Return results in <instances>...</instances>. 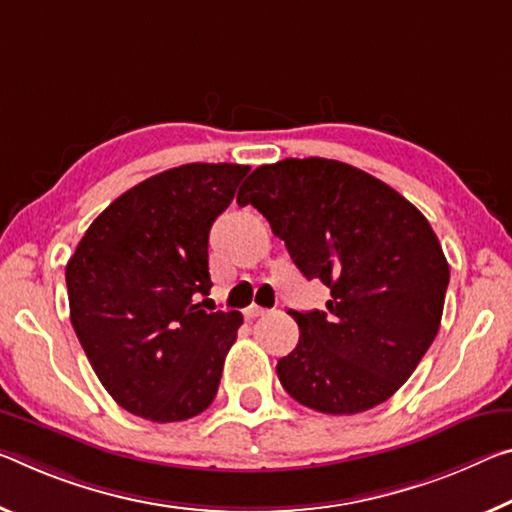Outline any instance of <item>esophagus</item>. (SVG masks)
Masks as SVG:
<instances>
[{
    "label": "esophagus",
    "instance_id": "esophagus-1",
    "mask_svg": "<svg viewBox=\"0 0 512 512\" xmlns=\"http://www.w3.org/2000/svg\"><path fill=\"white\" fill-rule=\"evenodd\" d=\"M266 312H269V310H264V307H259V305H250L248 310H246V319H257V316H264Z\"/></svg>",
    "mask_w": 512,
    "mask_h": 512
}]
</instances>
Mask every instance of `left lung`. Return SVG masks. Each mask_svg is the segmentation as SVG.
<instances>
[{"mask_svg": "<svg viewBox=\"0 0 512 512\" xmlns=\"http://www.w3.org/2000/svg\"><path fill=\"white\" fill-rule=\"evenodd\" d=\"M239 189L285 241L307 280L330 289L326 310L296 312L298 344L278 360L291 399L323 415H358L412 376L440 330L449 264L426 216L335 159L259 166Z\"/></svg>", "mask_w": 512, "mask_h": 512, "instance_id": "1", "label": "left lung"}]
</instances>
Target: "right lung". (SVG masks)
Masks as SVG:
<instances>
[{"label": "right lung", "instance_id": "right-lung-1", "mask_svg": "<svg viewBox=\"0 0 512 512\" xmlns=\"http://www.w3.org/2000/svg\"><path fill=\"white\" fill-rule=\"evenodd\" d=\"M186 164L116 198L66 266L70 321L120 408L166 424L212 405L241 312H205L209 230L248 175ZM207 300V298H205Z\"/></svg>", "mask_w": 512, "mask_h": 512}]
</instances>
